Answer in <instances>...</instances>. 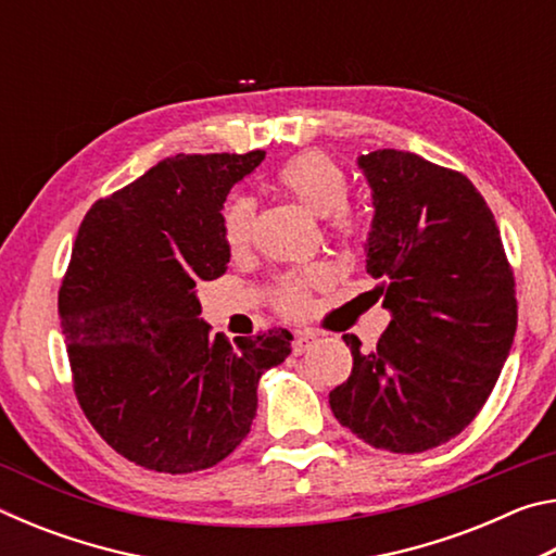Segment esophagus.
I'll list each match as a JSON object with an SVG mask.
<instances>
[{
    "instance_id": "1",
    "label": "esophagus",
    "mask_w": 556,
    "mask_h": 556,
    "mask_svg": "<svg viewBox=\"0 0 556 556\" xmlns=\"http://www.w3.org/2000/svg\"><path fill=\"white\" fill-rule=\"evenodd\" d=\"M316 333L314 331H296L294 333V343H291V348H294V353L299 355V353H304V351H308V348H312L314 343H316Z\"/></svg>"
}]
</instances>
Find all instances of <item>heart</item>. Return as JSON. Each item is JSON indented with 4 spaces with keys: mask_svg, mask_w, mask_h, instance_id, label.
Instances as JSON below:
<instances>
[{
    "mask_svg": "<svg viewBox=\"0 0 556 556\" xmlns=\"http://www.w3.org/2000/svg\"><path fill=\"white\" fill-rule=\"evenodd\" d=\"M275 186L287 199L304 205L308 213L326 215L333 238L353 242L361 232L357 213L345 203L348 178L343 168L331 156L321 152H304L279 168ZM223 235L230 250H242L252 235V203L248 199H232L223 211ZM321 281L318 271L291 275L277 281L275 304L279 312L299 316L308 308V289Z\"/></svg>",
    "mask_w": 556,
    "mask_h": 556,
    "instance_id": "heart-1",
    "label": "heart"
}]
</instances>
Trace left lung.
I'll return each mask as SVG.
<instances>
[{
  "mask_svg": "<svg viewBox=\"0 0 556 556\" xmlns=\"http://www.w3.org/2000/svg\"><path fill=\"white\" fill-rule=\"evenodd\" d=\"M357 166L375 205L368 275L392 321L372 351L343 336L353 370L328 402L365 444L421 454L460 434L491 397L517 328L513 267L464 174L397 149Z\"/></svg>",
  "mask_w": 556,
  "mask_h": 556,
  "instance_id": "1",
  "label": "left lung"
}]
</instances>
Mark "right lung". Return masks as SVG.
Instances as JSON below:
<instances>
[{"mask_svg": "<svg viewBox=\"0 0 556 556\" xmlns=\"http://www.w3.org/2000/svg\"><path fill=\"white\" fill-rule=\"evenodd\" d=\"M265 152L176 154L80 223L59 314L80 409L108 444L159 473H193L250 434L262 372L287 328L211 336L195 287L225 275L223 203Z\"/></svg>", "mask_w": 556, "mask_h": 556, "instance_id": "1", "label": "right lung"}]
</instances>
